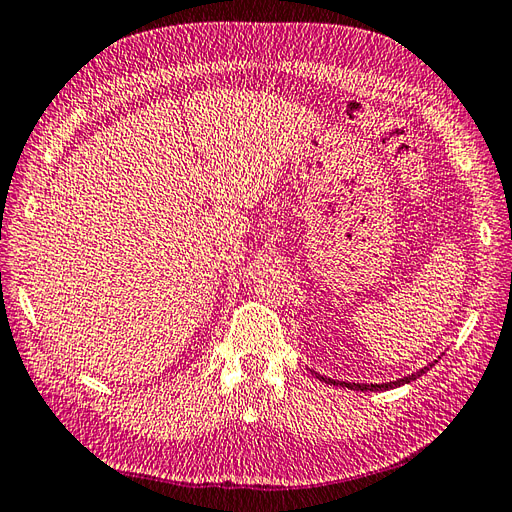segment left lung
Segmentation results:
<instances>
[{
    "mask_svg": "<svg viewBox=\"0 0 512 512\" xmlns=\"http://www.w3.org/2000/svg\"><path fill=\"white\" fill-rule=\"evenodd\" d=\"M432 368V364L430 366H425V368H421V371H417V373H412V375H408V377H403V379H397V382H388V384H351V382H336V379H327V377H323V375H318V379H323V382H327V384H334V386H344V388H353V390H388V388H397V386H403V384H408V382H414V379L417 377H421L425 371H430Z\"/></svg>",
    "mask_w": 512,
    "mask_h": 512,
    "instance_id": "8db88e82",
    "label": "left lung"
}]
</instances>
